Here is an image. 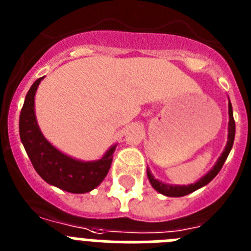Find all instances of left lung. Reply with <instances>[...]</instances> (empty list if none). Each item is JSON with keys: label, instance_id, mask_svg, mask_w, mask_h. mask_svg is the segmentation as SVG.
<instances>
[{"label": "left lung", "instance_id": "1", "mask_svg": "<svg viewBox=\"0 0 251 251\" xmlns=\"http://www.w3.org/2000/svg\"><path fill=\"white\" fill-rule=\"evenodd\" d=\"M234 138H235V121H234V115H232V106L231 103L229 100V133H227V143H226V147L224 150V152L221 153V156L219 157L217 159L216 165L212 167V170L210 172L205 175L202 178H200L197 182L191 183V185H187V186H174V185H167V183H163L158 179H156L153 177V175L151 174L150 170H147V176L148 179H150L151 185L152 187L156 190L157 192L159 194L165 195V196L168 197H181V196H186V195L191 194V192L196 191L199 188L203 187V186L207 185L210 181L216 177V175L220 172L221 167L224 166L225 163L226 158L229 156L230 151H231L232 145H234Z\"/></svg>", "mask_w": 251, "mask_h": 251}]
</instances>
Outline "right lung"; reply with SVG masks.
<instances>
[{
  "label": "right lung",
  "mask_w": 251,
  "mask_h": 251,
  "mask_svg": "<svg viewBox=\"0 0 251 251\" xmlns=\"http://www.w3.org/2000/svg\"><path fill=\"white\" fill-rule=\"evenodd\" d=\"M44 79L31 85L20 114V138L31 163L40 177L50 185L72 194H85L94 190L105 178L117 145L106 151L100 159L83 162L66 156L43 136L35 115V94Z\"/></svg>",
  "instance_id": "1"
}]
</instances>
